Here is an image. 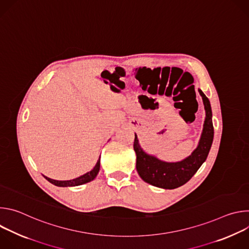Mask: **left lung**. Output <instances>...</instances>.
Wrapping results in <instances>:
<instances>
[{"label":"left lung","mask_w":249,"mask_h":249,"mask_svg":"<svg viewBox=\"0 0 249 249\" xmlns=\"http://www.w3.org/2000/svg\"><path fill=\"white\" fill-rule=\"evenodd\" d=\"M198 91L203 99L206 117L198 146L190 156L182 160L174 162L161 160L144 151L135 134L134 151L137 156L136 168L140 177L145 182L163 189L177 188L189 181L206 160L214 139V127H213L210 101L201 89H198Z\"/></svg>","instance_id":"8db88e82"}]
</instances>
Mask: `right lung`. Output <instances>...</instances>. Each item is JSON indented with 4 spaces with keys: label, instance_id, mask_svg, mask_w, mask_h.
<instances>
[{
    "label": "right lung",
    "instance_id": "obj_1",
    "mask_svg": "<svg viewBox=\"0 0 249 249\" xmlns=\"http://www.w3.org/2000/svg\"><path fill=\"white\" fill-rule=\"evenodd\" d=\"M99 168H100V156H99V159H98L96 164L94 165V167L90 171H89V172H87V173L77 177V178H75V179H71V180H55V179L49 178V177H47L45 175H43V176L45 177V178L50 183H52V184H54L56 186H59V187H72V186H79V185H82V184H85V183L92 181L96 177V175H97V173L99 171Z\"/></svg>",
    "mask_w": 249,
    "mask_h": 249
}]
</instances>
